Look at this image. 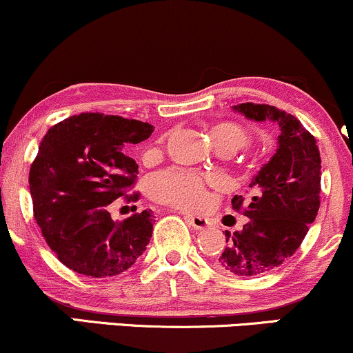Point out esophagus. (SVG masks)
<instances>
[{"mask_svg":"<svg viewBox=\"0 0 353 353\" xmlns=\"http://www.w3.org/2000/svg\"><path fill=\"white\" fill-rule=\"evenodd\" d=\"M185 221H188L189 225H192L196 230H204L209 228V221L205 217L190 216V214H188V216H185Z\"/></svg>","mask_w":353,"mask_h":353,"instance_id":"1","label":"esophagus"}]
</instances>
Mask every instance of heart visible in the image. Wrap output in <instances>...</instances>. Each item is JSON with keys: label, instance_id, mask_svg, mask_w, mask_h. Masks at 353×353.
<instances>
[{"label": "heart", "instance_id": "b5f03b06", "mask_svg": "<svg viewBox=\"0 0 353 353\" xmlns=\"http://www.w3.org/2000/svg\"><path fill=\"white\" fill-rule=\"evenodd\" d=\"M209 137L219 151L232 154L244 148L249 132L234 121H222L209 129ZM205 177L184 169H169L151 179L149 190L152 197L181 209H197L205 201Z\"/></svg>", "mask_w": 353, "mask_h": 353}]
</instances>
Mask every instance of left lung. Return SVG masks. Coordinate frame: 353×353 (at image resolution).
Here are the masks:
<instances>
[{
  "label": "left lung",
  "instance_id": "left-lung-1",
  "mask_svg": "<svg viewBox=\"0 0 353 353\" xmlns=\"http://www.w3.org/2000/svg\"><path fill=\"white\" fill-rule=\"evenodd\" d=\"M232 109L255 123L279 125L277 151L249 188V201L232 197V208L245 205L249 222L225 232V249L217 267L239 277H254L275 269L294 255L309 232L320 208V152L315 137L297 117L270 104L242 103Z\"/></svg>",
  "mask_w": 353,
  "mask_h": 353
}]
</instances>
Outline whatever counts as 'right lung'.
<instances>
[{
  "instance_id": "1",
  "label": "right lung",
  "mask_w": 353,
  "mask_h": 353,
  "mask_svg": "<svg viewBox=\"0 0 353 353\" xmlns=\"http://www.w3.org/2000/svg\"><path fill=\"white\" fill-rule=\"evenodd\" d=\"M152 131L143 121L81 112L46 132L31 164L30 190L43 237L68 269L112 277L143 255L152 210L116 222L109 204L134 184L137 164L125 151Z\"/></svg>"
}]
</instances>
